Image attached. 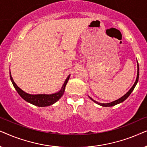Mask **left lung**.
<instances>
[{
  "instance_id": "8db88e82",
  "label": "left lung",
  "mask_w": 147,
  "mask_h": 147,
  "mask_svg": "<svg viewBox=\"0 0 147 147\" xmlns=\"http://www.w3.org/2000/svg\"><path fill=\"white\" fill-rule=\"evenodd\" d=\"M137 76H136V81H135V83H134V85H133V86L132 87H131V89L129 90V91L127 92V93L125 94V95H124V96H122V97H120V99H117V100H115L112 101V102H110V103H99L97 102V101H95L94 99H93L91 98V97H90L89 96V97L90 99H91L92 101H94L95 103H97V104H98L99 105H101V106H103V107H111V106H113V105H116L117 104H118V103H120L123 102V101L126 100V99L128 98V97H129V95H130L131 93L133 91V90H134V89L135 88V87H136V84H137L138 81V78H139V66H138V61H137Z\"/></svg>"
}]
</instances>
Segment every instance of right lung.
<instances>
[{"label": "right lung", "instance_id": "1", "mask_svg": "<svg viewBox=\"0 0 147 147\" xmlns=\"http://www.w3.org/2000/svg\"><path fill=\"white\" fill-rule=\"evenodd\" d=\"M70 76V75L68 76V77L66 78L65 81H64L61 89L57 93L52 94H36V95H34V94L27 93L26 92L23 91L21 89H20L16 85V83H15L14 81H13L12 76H11V71H10V79H11V81L12 82L13 87L16 89V91L19 93V95L25 101H26L27 102L31 103V104L36 105V106L38 107L50 106V105L54 104V103H56V101L59 100L60 97L63 95L64 93L66 85L68 83V80H69Z\"/></svg>", "mask_w": 147, "mask_h": 147}]
</instances>
